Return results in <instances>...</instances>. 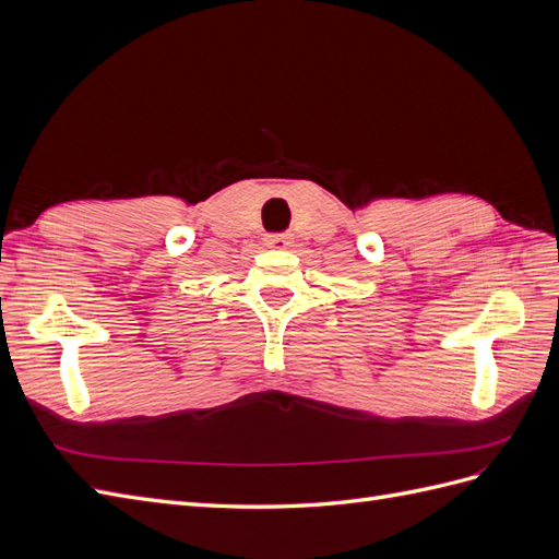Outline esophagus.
<instances>
[{
  "label": "esophagus",
  "mask_w": 559,
  "mask_h": 559,
  "mask_svg": "<svg viewBox=\"0 0 559 559\" xmlns=\"http://www.w3.org/2000/svg\"><path fill=\"white\" fill-rule=\"evenodd\" d=\"M294 245L292 235H267L265 247L267 249H289Z\"/></svg>",
  "instance_id": "obj_1"
}]
</instances>
